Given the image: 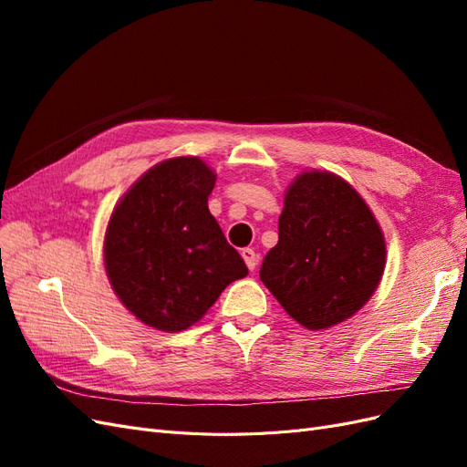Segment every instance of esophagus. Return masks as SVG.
Listing matches in <instances>:
<instances>
[{
    "mask_svg": "<svg viewBox=\"0 0 467 467\" xmlns=\"http://www.w3.org/2000/svg\"><path fill=\"white\" fill-rule=\"evenodd\" d=\"M242 257H244L245 265L249 266V271H255V268H257V253L249 249V247H245V249H242Z\"/></svg>",
    "mask_w": 467,
    "mask_h": 467,
    "instance_id": "1",
    "label": "esophagus"
}]
</instances>
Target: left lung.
<instances>
[{
	"label": "left lung",
	"instance_id": "1",
	"mask_svg": "<svg viewBox=\"0 0 467 467\" xmlns=\"http://www.w3.org/2000/svg\"><path fill=\"white\" fill-rule=\"evenodd\" d=\"M384 266V234L362 196L329 171L296 177L278 244L259 271L286 314L312 331L329 329L370 300Z\"/></svg>",
	"mask_w": 467,
	"mask_h": 467
}]
</instances>
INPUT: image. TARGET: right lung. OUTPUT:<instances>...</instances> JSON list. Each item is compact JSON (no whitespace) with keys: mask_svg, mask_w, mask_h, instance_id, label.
<instances>
[{"mask_svg":"<svg viewBox=\"0 0 467 467\" xmlns=\"http://www.w3.org/2000/svg\"><path fill=\"white\" fill-rule=\"evenodd\" d=\"M214 182L216 173L199 158L165 160L112 210L107 276L126 309L150 327H191L249 273L208 210Z\"/></svg>","mask_w":467,"mask_h":467,"instance_id":"right-lung-1","label":"right lung"}]
</instances>
